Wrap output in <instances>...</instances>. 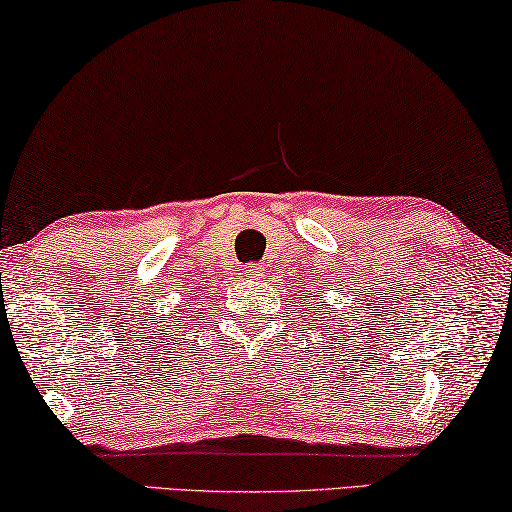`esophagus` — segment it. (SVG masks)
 <instances>
[{
	"instance_id": "34e87169",
	"label": "esophagus",
	"mask_w": 512,
	"mask_h": 512,
	"mask_svg": "<svg viewBox=\"0 0 512 512\" xmlns=\"http://www.w3.org/2000/svg\"><path fill=\"white\" fill-rule=\"evenodd\" d=\"M246 275L250 280H257V278H262V269H259L257 264H248L246 266Z\"/></svg>"
}]
</instances>
